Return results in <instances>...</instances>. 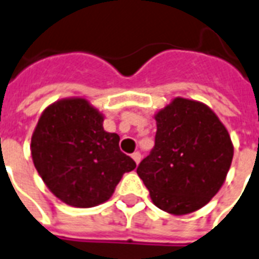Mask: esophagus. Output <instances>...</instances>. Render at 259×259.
Returning <instances> with one entry per match:
<instances>
[{"instance_id": "esophagus-1", "label": "esophagus", "mask_w": 259, "mask_h": 259, "mask_svg": "<svg viewBox=\"0 0 259 259\" xmlns=\"http://www.w3.org/2000/svg\"><path fill=\"white\" fill-rule=\"evenodd\" d=\"M132 157H133V160L136 161V164H140V161H141V153H140V152H134V153L132 154Z\"/></svg>"}]
</instances>
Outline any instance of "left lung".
Masks as SVG:
<instances>
[{"label":"left lung","mask_w":259,"mask_h":259,"mask_svg":"<svg viewBox=\"0 0 259 259\" xmlns=\"http://www.w3.org/2000/svg\"><path fill=\"white\" fill-rule=\"evenodd\" d=\"M153 149L137 168L158 208L185 215L205 205L233 161L229 132L208 106L184 98L156 114Z\"/></svg>","instance_id":"left-lung-1"}]
</instances>
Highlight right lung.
<instances>
[{
	"label": "right lung",
	"instance_id": "right-lung-1",
	"mask_svg": "<svg viewBox=\"0 0 259 259\" xmlns=\"http://www.w3.org/2000/svg\"><path fill=\"white\" fill-rule=\"evenodd\" d=\"M103 115L83 98L48 106L32 136L33 164L50 191L66 204L89 208L109 200L136 168L119 149V136L103 129Z\"/></svg>",
	"mask_w": 259,
	"mask_h": 259
}]
</instances>
